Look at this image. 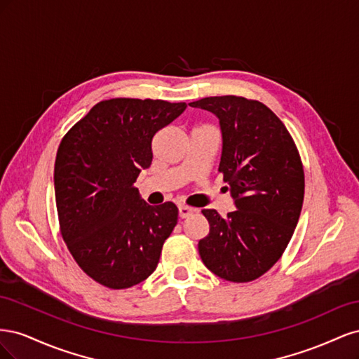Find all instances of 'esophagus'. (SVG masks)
Here are the masks:
<instances>
[{"instance_id": "34e87169", "label": "esophagus", "mask_w": 359, "mask_h": 359, "mask_svg": "<svg viewBox=\"0 0 359 359\" xmlns=\"http://www.w3.org/2000/svg\"><path fill=\"white\" fill-rule=\"evenodd\" d=\"M178 212H180L181 219H187L190 214H193V208H190V206H187V205H180Z\"/></svg>"}]
</instances>
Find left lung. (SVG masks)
Listing matches in <instances>:
<instances>
[{
    "instance_id": "1",
    "label": "left lung",
    "mask_w": 359,
    "mask_h": 359,
    "mask_svg": "<svg viewBox=\"0 0 359 359\" xmlns=\"http://www.w3.org/2000/svg\"><path fill=\"white\" fill-rule=\"evenodd\" d=\"M220 121L219 172L235 211L202 210L210 233L199 255L211 273L233 283L259 278L283 255L304 201V169L295 142L278 116L257 100L205 97L190 103Z\"/></svg>"
}]
</instances>
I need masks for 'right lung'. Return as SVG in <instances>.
Wrapping results in <instances>:
<instances>
[{
  "mask_svg": "<svg viewBox=\"0 0 359 359\" xmlns=\"http://www.w3.org/2000/svg\"><path fill=\"white\" fill-rule=\"evenodd\" d=\"M186 107L103 100L62 137L53 170L60 229L76 264L97 283L127 289L157 268L178 208L148 205L133 184L151 166L154 135Z\"/></svg>",
  "mask_w": 359,
  "mask_h": 359,
  "instance_id": "right-lung-1",
  "label": "right lung"
}]
</instances>
